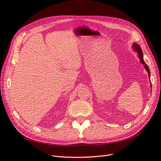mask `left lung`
<instances>
[{"instance_id": "obj_1", "label": "left lung", "mask_w": 161, "mask_h": 161, "mask_svg": "<svg viewBox=\"0 0 161 161\" xmlns=\"http://www.w3.org/2000/svg\"><path fill=\"white\" fill-rule=\"evenodd\" d=\"M133 46H134V50H135L136 52H137L138 53V56H139V58H140V60H141V62L142 63V64H144V68L146 69V70H147V71L148 72V76H149V79H150V73L149 68H148V66H147V64H146V63L144 62V60H143V53H142V50H141L140 46L138 44H137V43H134V44Z\"/></svg>"}]
</instances>
